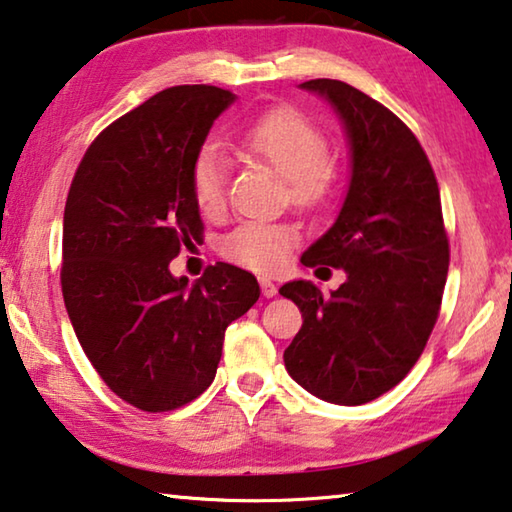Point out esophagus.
Segmentation results:
<instances>
[{
  "mask_svg": "<svg viewBox=\"0 0 512 512\" xmlns=\"http://www.w3.org/2000/svg\"><path fill=\"white\" fill-rule=\"evenodd\" d=\"M258 283H261L263 297H267V299H270V297H276V292H279V288H276L270 279H265V276H261V279H258Z\"/></svg>",
  "mask_w": 512,
  "mask_h": 512,
  "instance_id": "1",
  "label": "esophagus"
}]
</instances>
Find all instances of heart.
I'll use <instances>...</instances> for the list:
<instances>
[{"label": "heart", "instance_id": "b5f03b06", "mask_svg": "<svg viewBox=\"0 0 512 512\" xmlns=\"http://www.w3.org/2000/svg\"><path fill=\"white\" fill-rule=\"evenodd\" d=\"M242 147L270 163L288 183L290 201L299 208H315L329 197L333 170L331 147L324 133L292 108H276L247 127ZM229 163L220 147L206 145L192 161L190 190L201 215H217L226 201ZM297 231L288 224L242 222L222 240V254L256 272H274L288 261Z\"/></svg>", "mask_w": 512, "mask_h": 512}]
</instances>
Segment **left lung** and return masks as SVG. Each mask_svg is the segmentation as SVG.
<instances>
[{"instance_id": "left-lung-1", "label": "left lung", "mask_w": 512, "mask_h": 512, "mask_svg": "<svg viewBox=\"0 0 512 512\" xmlns=\"http://www.w3.org/2000/svg\"><path fill=\"white\" fill-rule=\"evenodd\" d=\"M301 88L331 104L351 156L340 213L301 263L347 279L331 295L311 281L281 286L304 317L283 360L311 395L360 406L413 370L438 320L449 270L440 190L413 131L383 104L335 79Z\"/></svg>"}]
</instances>
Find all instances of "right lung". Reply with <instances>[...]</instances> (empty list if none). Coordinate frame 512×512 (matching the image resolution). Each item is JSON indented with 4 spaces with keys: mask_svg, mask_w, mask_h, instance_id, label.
Returning a JSON list of instances; mask_svg holds the SVG:
<instances>
[{
    "mask_svg": "<svg viewBox=\"0 0 512 512\" xmlns=\"http://www.w3.org/2000/svg\"><path fill=\"white\" fill-rule=\"evenodd\" d=\"M233 102L215 86L156 92L99 133L67 192V315L108 388L147 413L186 406L213 383L226 326L261 297L256 276L229 263L192 286L170 272L201 240L192 161Z\"/></svg>",
    "mask_w": 512,
    "mask_h": 512,
    "instance_id": "1",
    "label": "right lung"
}]
</instances>
